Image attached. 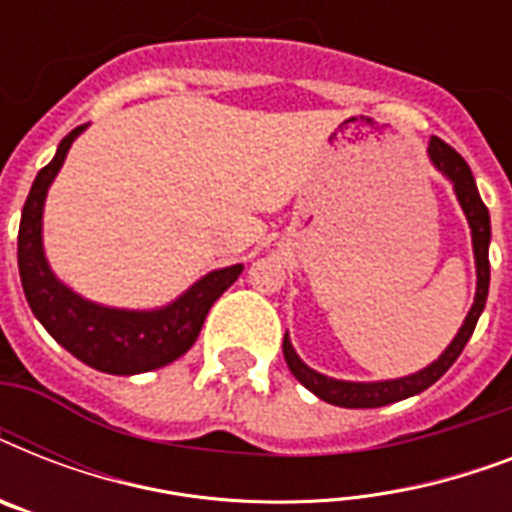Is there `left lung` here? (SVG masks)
I'll use <instances>...</instances> for the list:
<instances>
[{"mask_svg":"<svg viewBox=\"0 0 512 512\" xmlns=\"http://www.w3.org/2000/svg\"><path fill=\"white\" fill-rule=\"evenodd\" d=\"M430 159L436 164L438 170L444 172L454 183V193L462 204V212L468 217L470 233H473V252H476V271H478V287H476V303L470 308L468 319L460 327L457 337L452 345L441 353L438 361L422 369L417 374L401 377V380H385V382H345V380H332L324 374L313 372L311 366H305L300 356L292 348L289 337L284 335V358H287L289 372L295 374L297 380L303 382L305 388L316 393L321 401L335 406H345V409H374V406H388L396 401H404L409 396H417L422 390H428L436 380H441L446 369L460 358L462 348L468 345L470 335L478 324V316L484 311L486 295H489V239H492V225H489V209L478 196L476 180L470 172L468 162L462 159L452 146H446L441 138H430L428 148Z\"/></svg>","mask_w":512,"mask_h":512,"instance_id":"obj_1","label":"left lung"}]
</instances>
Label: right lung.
Masks as SVG:
<instances>
[{"label": "right lung", "instance_id": "1", "mask_svg": "<svg viewBox=\"0 0 512 512\" xmlns=\"http://www.w3.org/2000/svg\"><path fill=\"white\" fill-rule=\"evenodd\" d=\"M84 130L76 127L60 140L58 154L39 170L23 204L18 231L20 284L31 311L63 348L92 369L108 374H140L167 366L191 348L209 308L233 281L241 265L212 271L180 300L159 311H119L87 303L52 276L42 249V207L52 177L63 167L68 148Z\"/></svg>", "mask_w": 512, "mask_h": 512}]
</instances>
